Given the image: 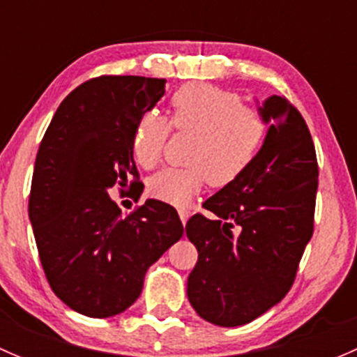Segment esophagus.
I'll return each mask as SVG.
<instances>
[{
	"label": "esophagus",
	"mask_w": 357,
	"mask_h": 357,
	"mask_svg": "<svg viewBox=\"0 0 357 357\" xmlns=\"http://www.w3.org/2000/svg\"><path fill=\"white\" fill-rule=\"evenodd\" d=\"M178 214H179V219H181L183 225H186V221H188V218H190V212L185 211V208H181V211H179Z\"/></svg>",
	"instance_id": "1"
}]
</instances>
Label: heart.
<instances>
[{
    "instance_id": "heart-1",
    "label": "heart",
    "mask_w": 357,
    "mask_h": 357,
    "mask_svg": "<svg viewBox=\"0 0 357 357\" xmlns=\"http://www.w3.org/2000/svg\"><path fill=\"white\" fill-rule=\"evenodd\" d=\"M172 126L193 131L188 167H165L149 181V193L165 204L185 207L207 185L225 186L252 164L264 138V119L242 105L236 93L212 84H185L171 98ZM171 124L149 110L138 119L131 150L136 164L152 169L160 162Z\"/></svg>"
}]
</instances>
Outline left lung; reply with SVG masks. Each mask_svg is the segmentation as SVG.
<instances>
[{
	"mask_svg": "<svg viewBox=\"0 0 357 357\" xmlns=\"http://www.w3.org/2000/svg\"><path fill=\"white\" fill-rule=\"evenodd\" d=\"M259 114L269 129L257 155L204 202L215 218L186 225L199 250L188 301L218 326L245 325L278 304L314 229L319 171L307 124L285 96H269Z\"/></svg>",
	"mask_w": 357,
	"mask_h": 357,
	"instance_id": "obj_1",
	"label": "left lung"
}]
</instances>
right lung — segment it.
<instances>
[{"label":"right lung","mask_w":357,"mask_h":357,"mask_svg":"<svg viewBox=\"0 0 357 357\" xmlns=\"http://www.w3.org/2000/svg\"><path fill=\"white\" fill-rule=\"evenodd\" d=\"M164 91L165 79H89L60 103L39 145L29 195L39 259L56 297L89 318L126 311L146 269L183 236L169 204L150 199L122 215L109 195L131 176L132 199L142 195L132 132Z\"/></svg>","instance_id":"1"}]
</instances>
